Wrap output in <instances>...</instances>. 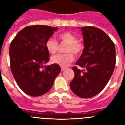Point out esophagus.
<instances>
[{
    "mask_svg": "<svg viewBox=\"0 0 125 125\" xmlns=\"http://www.w3.org/2000/svg\"><path fill=\"white\" fill-rule=\"evenodd\" d=\"M65 69H66V68H65V67H62V68H61V70H62V72H63V71H64V70H65Z\"/></svg>",
    "mask_w": 125,
    "mask_h": 125,
    "instance_id": "obj_1",
    "label": "esophagus"
}]
</instances>
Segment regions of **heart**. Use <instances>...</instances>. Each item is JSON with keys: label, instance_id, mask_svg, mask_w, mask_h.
Wrapping results in <instances>:
<instances>
[{"label": "heart", "instance_id": "heart-1", "mask_svg": "<svg viewBox=\"0 0 125 125\" xmlns=\"http://www.w3.org/2000/svg\"><path fill=\"white\" fill-rule=\"evenodd\" d=\"M58 39L67 43L65 51L68 52L65 54H57L51 57V62L61 67H67L74 60V55H78L84 49V45L82 41L77 40L73 33L70 32H63L58 35ZM58 42L52 38L47 39L45 42V48L48 52L54 54L58 49Z\"/></svg>", "mask_w": 125, "mask_h": 125}]
</instances>
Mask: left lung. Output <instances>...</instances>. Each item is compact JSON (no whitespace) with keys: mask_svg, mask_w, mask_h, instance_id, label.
Masks as SVG:
<instances>
[{"mask_svg":"<svg viewBox=\"0 0 125 125\" xmlns=\"http://www.w3.org/2000/svg\"><path fill=\"white\" fill-rule=\"evenodd\" d=\"M84 49L72 70L74 78L70 83L73 92L83 98L93 97L102 92L114 71L116 63L115 45L103 30L95 27L81 28Z\"/></svg>","mask_w":125,"mask_h":125,"instance_id":"left-lung-1","label":"left lung"}]
</instances>
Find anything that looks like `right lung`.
I'll list each match as a JSON object with an SVG mask.
<instances>
[{"label":"right lung","instance_id":"right-lung-1","mask_svg":"<svg viewBox=\"0 0 125 125\" xmlns=\"http://www.w3.org/2000/svg\"><path fill=\"white\" fill-rule=\"evenodd\" d=\"M57 29L41 25L27 26L11 42V72L18 86L30 96H41L49 92L61 72L60 66L55 63L42 69L49 61L45 42Z\"/></svg>","mask_w":125,"mask_h":125}]
</instances>
